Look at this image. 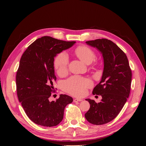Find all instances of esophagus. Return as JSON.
Masks as SVG:
<instances>
[{
  "label": "esophagus",
  "instance_id": "esophagus-1",
  "mask_svg": "<svg viewBox=\"0 0 146 146\" xmlns=\"http://www.w3.org/2000/svg\"><path fill=\"white\" fill-rule=\"evenodd\" d=\"M82 100H83V99H78V98H76V99H74V102H80V101H82Z\"/></svg>",
  "mask_w": 146,
  "mask_h": 146
}]
</instances>
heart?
I'll return each instance as SVG.
<instances>
[{
	"label": "heart",
	"mask_w": 146,
	"mask_h": 146,
	"mask_svg": "<svg viewBox=\"0 0 146 146\" xmlns=\"http://www.w3.org/2000/svg\"><path fill=\"white\" fill-rule=\"evenodd\" d=\"M74 52L79 58L86 64L92 63L96 57L94 51L86 46L77 47ZM69 61V56L66 52H62L56 55L54 60V67L58 74L63 75L66 72ZM91 85L90 79L73 76L64 82L63 88L65 91L74 96H82L86 93L87 88Z\"/></svg>",
	"instance_id": "b5f03b06"
}]
</instances>
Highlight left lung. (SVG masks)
<instances>
[{"label":"left lung","mask_w":146,"mask_h":146,"mask_svg":"<svg viewBox=\"0 0 146 146\" xmlns=\"http://www.w3.org/2000/svg\"><path fill=\"white\" fill-rule=\"evenodd\" d=\"M102 55L104 70L101 80L92 91V94L102 96L96 103L87 99L90 110L85 118L94 125H102L115 118L129 98L131 82V70L125 54L115 43L107 39L86 41Z\"/></svg>","instance_id":"left-lung-1"}]
</instances>
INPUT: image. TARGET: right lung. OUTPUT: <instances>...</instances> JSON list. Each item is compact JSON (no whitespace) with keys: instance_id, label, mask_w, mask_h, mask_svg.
I'll return each mask as SVG.
<instances>
[{"instance_id":"obj_1","label":"right lung","mask_w":146,"mask_h":146,"mask_svg":"<svg viewBox=\"0 0 146 146\" xmlns=\"http://www.w3.org/2000/svg\"><path fill=\"white\" fill-rule=\"evenodd\" d=\"M76 42L42 36L31 44L21 56L16 74L17 94L27 116L38 125L59 124L66 106L72 102L73 99L66 94L56 101L48 99L55 91L54 58Z\"/></svg>"}]
</instances>
